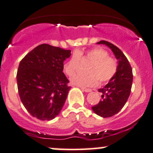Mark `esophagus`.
<instances>
[{
    "label": "esophagus",
    "mask_w": 153,
    "mask_h": 153,
    "mask_svg": "<svg viewBox=\"0 0 153 153\" xmlns=\"http://www.w3.org/2000/svg\"><path fill=\"white\" fill-rule=\"evenodd\" d=\"M81 89H82L83 91H84V92H89L92 91V89H87V88H85V87H81Z\"/></svg>",
    "instance_id": "1"
}]
</instances>
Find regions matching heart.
<instances>
[{"label":"heart","instance_id":"heart-1","mask_svg":"<svg viewBox=\"0 0 153 153\" xmlns=\"http://www.w3.org/2000/svg\"><path fill=\"white\" fill-rule=\"evenodd\" d=\"M80 60L89 61L86 74L77 73L70 78L71 83L79 86H95L98 80L101 84L108 82L117 73L118 64L113 57L101 47H94L86 50L78 49L64 63L63 69L66 75L71 76L78 69Z\"/></svg>","mask_w":153,"mask_h":153}]
</instances>
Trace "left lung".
<instances>
[{
    "instance_id": "obj_1",
    "label": "left lung",
    "mask_w": 153,
    "mask_h": 153,
    "mask_svg": "<svg viewBox=\"0 0 153 153\" xmlns=\"http://www.w3.org/2000/svg\"><path fill=\"white\" fill-rule=\"evenodd\" d=\"M98 44H105L110 48L118 61L117 73L104 88L98 89V92L102 93L101 101L92 106L95 114L109 118L118 113L127 101L130 95L133 75L129 61L119 48L106 41H101Z\"/></svg>"
}]
</instances>
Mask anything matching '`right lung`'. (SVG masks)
<instances>
[{
	"instance_id": "right-lung-1",
	"label": "right lung",
	"mask_w": 153,
	"mask_h": 153,
	"mask_svg": "<svg viewBox=\"0 0 153 153\" xmlns=\"http://www.w3.org/2000/svg\"><path fill=\"white\" fill-rule=\"evenodd\" d=\"M66 50L43 44L21 61L17 72L20 98L29 113L41 121L55 118L61 112L70 89L63 72Z\"/></svg>"
}]
</instances>
